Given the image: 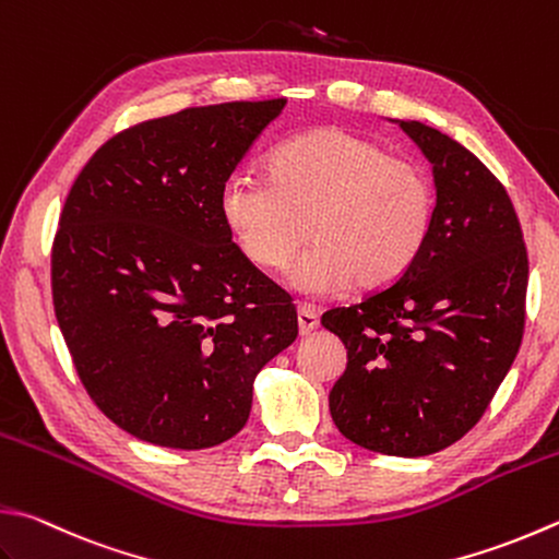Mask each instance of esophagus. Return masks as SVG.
<instances>
[{
  "mask_svg": "<svg viewBox=\"0 0 559 559\" xmlns=\"http://www.w3.org/2000/svg\"><path fill=\"white\" fill-rule=\"evenodd\" d=\"M297 319H299V333L301 335H309L311 331L319 329V311L311 309V307H299Z\"/></svg>",
  "mask_w": 559,
  "mask_h": 559,
  "instance_id": "34e87169",
  "label": "esophagus"
}]
</instances>
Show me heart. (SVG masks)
<instances>
[{
	"label": "heart",
	"instance_id": "b5f03b06",
	"mask_svg": "<svg viewBox=\"0 0 559 559\" xmlns=\"http://www.w3.org/2000/svg\"><path fill=\"white\" fill-rule=\"evenodd\" d=\"M433 209V185L418 165L343 129L297 135L272 153L270 177L236 173L221 187V214L260 270H287L313 236L289 272L307 297L404 275L426 246Z\"/></svg>",
	"mask_w": 559,
	"mask_h": 559
}]
</instances>
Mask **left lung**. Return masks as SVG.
<instances>
[{
    "label": "left lung",
    "instance_id": "1",
    "mask_svg": "<svg viewBox=\"0 0 559 559\" xmlns=\"http://www.w3.org/2000/svg\"><path fill=\"white\" fill-rule=\"evenodd\" d=\"M433 165L424 250L389 287L321 323L347 347L329 406L341 433L382 455L424 457L477 426L519 355L528 252L507 189L477 155L399 121Z\"/></svg>",
    "mask_w": 559,
    "mask_h": 559
}]
</instances>
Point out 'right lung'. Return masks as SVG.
Wrapping results in <instances>:
<instances>
[{
  "label": "right lung",
  "instance_id": "1",
  "mask_svg": "<svg viewBox=\"0 0 559 559\" xmlns=\"http://www.w3.org/2000/svg\"><path fill=\"white\" fill-rule=\"evenodd\" d=\"M287 99L182 109L82 167L50 252L52 307L94 404L145 443L202 450L246 426L297 309L234 243L221 187Z\"/></svg>",
  "mask_w": 559,
  "mask_h": 559
}]
</instances>
